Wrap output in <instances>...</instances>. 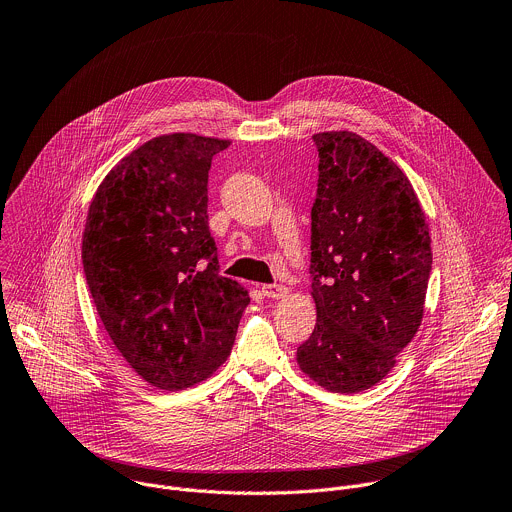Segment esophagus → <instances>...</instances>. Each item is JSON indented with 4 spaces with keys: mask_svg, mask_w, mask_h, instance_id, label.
I'll use <instances>...</instances> for the list:
<instances>
[{
    "mask_svg": "<svg viewBox=\"0 0 512 512\" xmlns=\"http://www.w3.org/2000/svg\"><path fill=\"white\" fill-rule=\"evenodd\" d=\"M261 291H263V296H267L271 300H281V298L287 296L289 289L285 285H281V283H269V285H263Z\"/></svg>",
    "mask_w": 512,
    "mask_h": 512,
    "instance_id": "1",
    "label": "esophagus"
}]
</instances>
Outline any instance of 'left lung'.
<instances>
[{"label": "left lung", "mask_w": 512, "mask_h": 512, "mask_svg": "<svg viewBox=\"0 0 512 512\" xmlns=\"http://www.w3.org/2000/svg\"><path fill=\"white\" fill-rule=\"evenodd\" d=\"M312 206L316 326L300 369L334 393L383 381L413 340L431 273V239L417 194L377 145L352 131L314 135Z\"/></svg>", "instance_id": "left-lung-1"}]
</instances>
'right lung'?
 Returning <instances> with one entry per match:
<instances>
[{
	"instance_id": "right-lung-1",
	"label": "right lung",
	"mask_w": 512,
	"mask_h": 512,
	"mask_svg": "<svg viewBox=\"0 0 512 512\" xmlns=\"http://www.w3.org/2000/svg\"><path fill=\"white\" fill-rule=\"evenodd\" d=\"M229 139L160 135L101 182L83 233L99 318L129 367L162 391L210 377L231 354L249 291L218 275L208 170Z\"/></svg>"
}]
</instances>
